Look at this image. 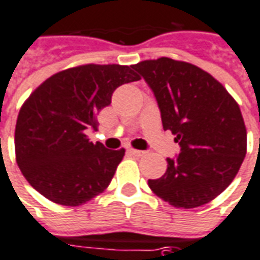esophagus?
<instances>
[{
  "mask_svg": "<svg viewBox=\"0 0 260 260\" xmlns=\"http://www.w3.org/2000/svg\"><path fill=\"white\" fill-rule=\"evenodd\" d=\"M129 153L131 155H134V156H143L145 155V152L143 150H138V149H129Z\"/></svg>",
  "mask_w": 260,
  "mask_h": 260,
  "instance_id": "1",
  "label": "esophagus"
}]
</instances>
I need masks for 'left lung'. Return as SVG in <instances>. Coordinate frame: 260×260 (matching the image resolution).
Instances as JSON below:
<instances>
[{"instance_id":"left-lung-1","label":"left lung","mask_w":260,"mask_h":260,"mask_svg":"<svg viewBox=\"0 0 260 260\" xmlns=\"http://www.w3.org/2000/svg\"><path fill=\"white\" fill-rule=\"evenodd\" d=\"M155 94L163 129L180 145L150 190L176 208L210 203L235 179L246 155V128L237 101L203 69L160 57L134 64Z\"/></svg>"}]
</instances>
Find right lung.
Here are the masks:
<instances>
[{
  "instance_id": "obj_1",
  "label": "right lung",
  "mask_w": 260,
  "mask_h": 260,
  "mask_svg": "<svg viewBox=\"0 0 260 260\" xmlns=\"http://www.w3.org/2000/svg\"><path fill=\"white\" fill-rule=\"evenodd\" d=\"M141 77L132 66L83 64L53 74L23 103L15 126L16 163L30 186L60 206H81L111 183L125 149L92 143L86 129L112 92Z\"/></svg>"
}]
</instances>
